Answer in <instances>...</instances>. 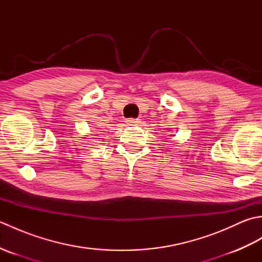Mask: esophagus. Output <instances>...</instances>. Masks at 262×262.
I'll list each match as a JSON object with an SVG mask.
<instances>
[{
	"label": "esophagus",
	"instance_id": "esophagus-1",
	"mask_svg": "<svg viewBox=\"0 0 262 262\" xmlns=\"http://www.w3.org/2000/svg\"><path fill=\"white\" fill-rule=\"evenodd\" d=\"M140 119H127L126 120V124L128 125H138L140 124Z\"/></svg>",
	"mask_w": 262,
	"mask_h": 262
}]
</instances>
